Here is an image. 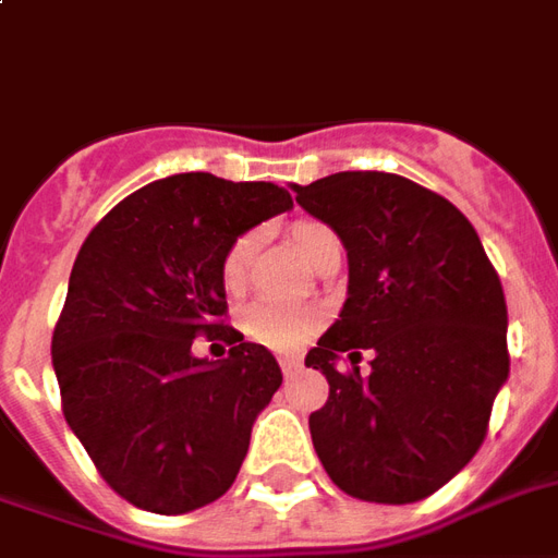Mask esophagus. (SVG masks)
I'll return each instance as SVG.
<instances>
[{"mask_svg": "<svg viewBox=\"0 0 558 558\" xmlns=\"http://www.w3.org/2000/svg\"><path fill=\"white\" fill-rule=\"evenodd\" d=\"M280 369H283V375L290 378V375H295L301 369V361L299 357H280Z\"/></svg>", "mask_w": 558, "mask_h": 558, "instance_id": "1", "label": "esophagus"}]
</instances>
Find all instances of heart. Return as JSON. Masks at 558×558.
<instances>
[{"mask_svg": "<svg viewBox=\"0 0 558 558\" xmlns=\"http://www.w3.org/2000/svg\"><path fill=\"white\" fill-rule=\"evenodd\" d=\"M292 247L299 251L301 257L311 263L322 247L340 242L331 227L322 225V221H299L292 227ZM254 254V236L242 233L230 242V247L221 257V287L227 292L242 290L247 275V263ZM242 331L251 340L266 342L271 349H292L299 345L316 325V313L307 304H295V301H278V299H257L254 304H247L242 316H239Z\"/></svg>", "mask_w": 558, "mask_h": 558, "instance_id": "1", "label": "heart"}]
</instances>
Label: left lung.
Masks as SVG:
<instances>
[{"instance_id":"8db88e82","label":"left lung","mask_w":558,"mask_h":558,"mask_svg":"<svg viewBox=\"0 0 558 558\" xmlns=\"http://www.w3.org/2000/svg\"><path fill=\"white\" fill-rule=\"evenodd\" d=\"M292 192L349 257L340 319L304 361L328 378L311 414L322 468L366 502L432 497L476 456L509 378L497 268L468 218L405 177L340 171ZM361 351L374 354L366 376Z\"/></svg>"}]
</instances>
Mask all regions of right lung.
<instances>
[{"label": "right lung", "instance_id": "add662e5", "mask_svg": "<svg viewBox=\"0 0 558 558\" xmlns=\"http://www.w3.org/2000/svg\"><path fill=\"white\" fill-rule=\"evenodd\" d=\"M290 206L275 183L192 171L123 197L82 242L52 366L68 426L132 506L185 514L233 485L283 375L266 345L225 325L221 257ZM195 336L225 339L231 352L195 359Z\"/></svg>", "mask_w": 558, "mask_h": 558}]
</instances>
